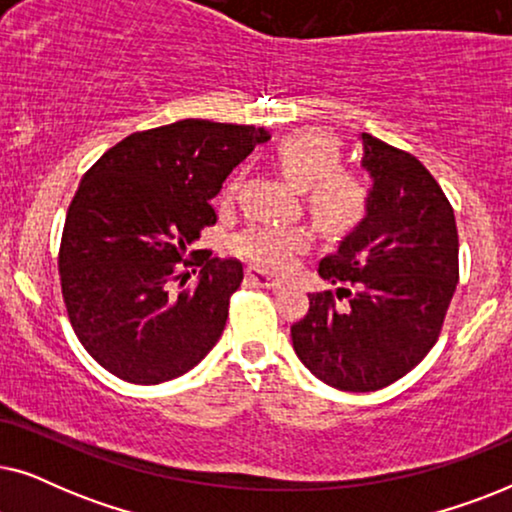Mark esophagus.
<instances>
[{
  "label": "esophagus",
  "instance_id": "1",
  "mask_svg": "<svg viewBox=\"0 0 512 512\" xmlns=\"http://www.w3.org/2000/svg\"><path fill=\"white\" fill-rule=\"evenodd\" d=\"M247 277H249V282L263 286V289H279V286H282V282H279V279L270 277L268 272H263V270H258V268H249L247 270Z\"/></svg>",
  "mask_w": 512,
  "mask_h": 512
}]
</instances>
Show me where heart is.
Segmentation results:
<instances>
[{
  "mask_svg": "<svg viewBox=\"0 0 512 512\" xmlns=\"http://www.w3.org/2000/svg\"><path fill=\"white\" fill-rule=\"evenodd\" d=\"M275 163L284 177L305 191V207L312 221L331 237H347L366 226L375 207V188L368 174L345 163V144L331 132L298 130L275 146ZM237 170L221 188V200L230 202L240 191ZM312 235L305 226L254 223L233 240L237 256L258 268L282 272L293 258L310 247Z\"/></svg>",
  "mask_w": 512,
  "mask_h": 512,
  "instance_id": "1",
  "label": "heart"
}]
</instances>
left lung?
I'll list each match as a JSON object with an SVG mask.
<instances>
[{"instance_id":"1","label":"left lung","mask_w":512,"mask_h":512,"mask_svg":"<svg viewBox=\"0 0 512 512\" xmlns=\"http://www.w3.org/2000/svg\"><path fill=\"white\" fill-rule=\"evenodd\" d=\"M375 207L319 275L338 291L310 293L291 326L298 359L340 391H377L408 375L436 345L459 282L454 209L408 151L363 132Z\"/></svg>"}]
</instances>
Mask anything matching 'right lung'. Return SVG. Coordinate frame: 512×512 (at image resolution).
<instances>
[{
    "label": "right lung",
    "mask_w": 512,
    "mask_h": 512,
    "mask_svg": "<svg viewBox=\"0 0 512 512\" xmlns=\"http://www.w3.org/2000/svg\"><path fill=\"white\" fill-rule=\"evenodd\" d=\"M268 137L254 125L186 118L132 132L83 174L62 230L60 286L76 338L111 375L174 380L219 342L242 263L185 254L216 223L209 200ZM193 264L201 279L186 287Z\"/></svg>",
    "instance_id": "right-lung-1"
}]
</instances>
